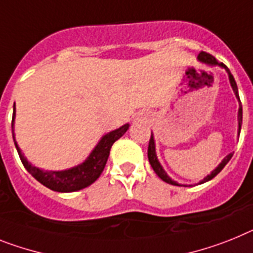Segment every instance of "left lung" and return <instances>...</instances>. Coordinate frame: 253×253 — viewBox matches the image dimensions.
Here are the masks:
<instances>
[{"mask_svg": "<svg viewBox=\"0 0 253 253\" xmlns=\"http://www.w3.org/2000/svg\"><path fill=\"white\" fill-rule=\"evenodd\" d=\"M198 59L202 63H206V64H210V65H218V67H222L225 69V71L228 72V76H229V81H230V84L231 87H233V91L235 92V96H237V99L239 100V110H238V133L241 132V126H242V103H241V99H239V94H238V87H237V82H235L234 77H233V74L230 73V71H229V68L226 67L225 64H222V63H218L217 60H216L213 56H212L211 54H207V52H205V51H201L198 55ZM231 157H233V153H230V154H228V156L225 157L224 159H222V162L218 165L217 167H216L213 171L211 172V175H209L207 177H205V179L201 181V184H203V182L209 181V180L213 179L216 175H217L220 171H221L222 169L225 167V165L229 162L231 159ZM148 158H149V163L150 166H152V169H154V172L157 173V175L161 177V179L163 180V181L169 182V184H171V185H179L177 182L173 181V180H171L167 176L166 171L162 169V166H161V163H159L158 158H157V154H156V144H154V137H153V135L150 136V140H149V146H148Z\"/></svg>", "mask_w": 253, "mask_h": 253, "instance_id": "8db88e82", "label": "left lung"}]
</instances>
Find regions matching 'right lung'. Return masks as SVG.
I'll return each instance as SVG.
<instances>
[{
    "mask_svg": "<svg viewBox=\"0 0 253 253\" xmlns=\"http://www.w3.org/2000/svg\"><path fill=\"white\" fill-rule=\"evenodd\" d=\"M14 118L15 104L14 110H12V122H14ZM128 127H130V125L126 123V125H123L120 128H117V130L104 135L100 141H99V144L95 146V149L91 152V154L87 157V159L84 163H81V165L76 167H72L69 169H64V171H43V169L32 166L22 153L18 144L15 143V146H16L19 157L22 159V163L24 165L27 171L37 181L41 182L42 185L51 189V190H55V192H77V190H81V189L91 185L92 182H95L99 179V176L101 175L104 167L107 165L110 148L114 144V141H117L121 136H123V133L128 130Z\"/></svg>",
    "mask_w": 253,
    "mask_h": 253,
    "instance_id": "1",
    "label": "right lung"
}]
</instances>
